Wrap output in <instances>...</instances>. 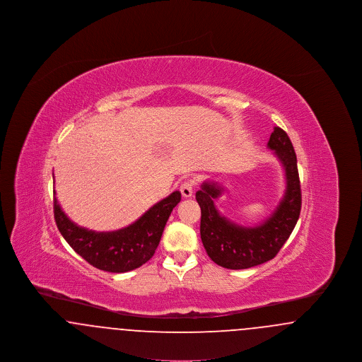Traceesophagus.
Returning a JSON list of instances; mask_svg holds the SVG:
<instances>
[{
    "label": "esophagus",
    "mask_w": 362,
    "mask_h": 362,
    "mask_svg": "<svg viewBox=\"0 0 362 362\" xmlns=\"http://www.w3.org/2000/svg\"><path fill=\"white\" fill-rule=\"evenodd\" d=\"M192 191H194V180H186L180 185V192L185 198H189L192 195Z\"/></svg>",
    "instance_id": "esophagus-1"
}]
</instances>
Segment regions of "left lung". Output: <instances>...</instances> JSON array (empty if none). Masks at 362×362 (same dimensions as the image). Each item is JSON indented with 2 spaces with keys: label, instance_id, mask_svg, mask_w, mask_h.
I'll return each mask as SVG.
<instances>
[{
  "label": "left lung",
  "instance_id": "8db88e82",
  "mask_svg": "<svg viewBox=\"0 0 362 362\" xmlns=\"http://www.w3.org/2000/svg\"><path fill=\"white\" fill-rule=\"evenodd\" d=\"M267 148L281 161L286 189L273 214L255 226L230 223L220 214L214 201L224 189L217 182H205L195 198L201 206V239L210 259L225 269L240 270L274 258L297 224L301 210V189L297 157L288 134L274 127Z\"/></svg>",
  "mask_w": 362,
  "mask_h": 362
}]
</instances>
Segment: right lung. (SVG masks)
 <instances>
[{"label": "right lung", "instance_id": "obj_1", "mask_svg": "<svg viewBox=\"0 0 362 362\" xmlns=\"http://www.w3.org/2000/svg\"><path fill=\"white\" fill-rule=\"evenodd\" d=\"M173 191L144 213L136 223L112 232H95L70 221L54 197V218L70 247L89 264L110 273L134 270L153 257L173 207L180 202Z\"/></svg>", "mask_w": 362, "mask_h": 362}]
</instances>
